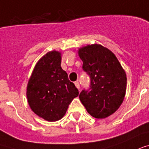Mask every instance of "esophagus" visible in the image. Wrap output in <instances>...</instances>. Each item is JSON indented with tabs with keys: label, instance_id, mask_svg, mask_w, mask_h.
Wrapping results in <instances>:
<instances>
[{
	"label": "esophagus",
	"instance_id": "1",
	"mask_svg": "<svg viewBox=\"0 0 149 149\" xmlns=\"http://www.w3.org/2000/svg\"><path fill=\"white\" fill-rule=\"evenodd\" d=\"M74 85H75L76 88H77L78 89H79V88H80V85H79L78 81H75V82H74Z\"/></svg>",
	"mask_w": 149,
	"mask_h": 149
}]
</instances>
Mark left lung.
<instances>
[{
	"label": "left lung",
	"instance_id": "obj_1",
	"mask_svg": "<svg viewBox=\"0 0 149 149\" xmlns=\"http://www.w3.org/2000/svg\"><path fill=\"white\" fill-rule=\"evenodd\" d=\"M78 53L83 61V70L91 78V90H83L79 99L91 116L106 118L124 101L126 72L115 54L102 45H87L78 49Z\"/></svg>",
	"mask_w": 149,
	"mask_h": 149
}]
</instances>
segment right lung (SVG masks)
Listing matches in <instances>:
<instances>
[{
  "instance_id": "add662e5",
  "label": "right lung",
  "mask_w": 149,
  "mask_h": 149,
  "mask_svg": "<svg viewBox=\"0 0 149 149\" xmlns=\"http://www.w3.org/2000/svg\"><path fill=\"white\" fill-rule=\"evenodd\" d=\"M61 54L52 50L38 61L26 88L28 103L37 116L54 122L65 115L78 88L61 68Z\"/></svg>"
}]
</instances>
